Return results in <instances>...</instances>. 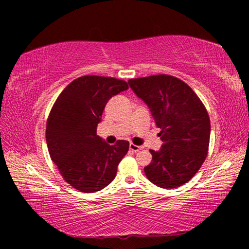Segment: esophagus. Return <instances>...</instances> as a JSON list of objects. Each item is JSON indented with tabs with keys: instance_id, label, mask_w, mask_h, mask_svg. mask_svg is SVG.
I'll return each instance as SVG.
<instances>
[{
	"instance_id": "esophagus-1",
	"label": "esophagus",
	"mask_w": 249,
	"mask_h": 249,
	"mask_svg": "<svg viewBox=\"0 0 249 249\" xmlns=\"http://www.w3.org/2000/svg\"><path fill=\"white\" fill-rule=\"evenodd\" d=\"M142 148V146H137V145H135V144H130L129 145V149L132 150V151H134V153H137V151H140Z\"/></svg>"
}]
</instances>
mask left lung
<instances>
[{
  "mask_svg": "<svg viewBox=\"0 0 249 249\" xmlns=\"http://www.w3.org/2000/svg\"><path fill=\"white\" fill-rule=\"evenodd\" d=\"M128 84L161 129V149L149 150L153 160L144 168L146 177L160 188L183 185L208 156L211 124L204 104L187 83L172 75L130 79Z\"/></svg>",
  "mask_w": 249,
  "mask_h": 249,
  "instance_id": "obj_1",
  "label": "left lung"
}]
</instances>
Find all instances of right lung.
Listing matches in <instances>:
<instances>
[{
  "instance_id": "1",
  "label": "right lung",
  "mask_w": 249,
  "mask_h": 249,
  "mask_svg": "<svg viewBox=\"0 0 249 249\" xmlns=\"http://www.w3.org/2000/svg\"><path fill=\"white\" fill-rule=\"evenodd\" d=\"M128 89L124 80L83 75L67 86L53 103L46 124V142L59 174L84 193L102 190L114 180L129 142L108 145L96 135L105 105Z\"/></svg>"
}]
</instances>
